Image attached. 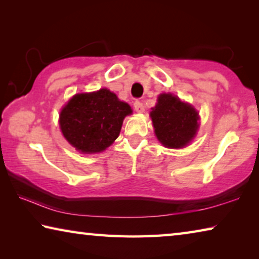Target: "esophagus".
Returning a JSON list of instances; mask_svg holds the SVG:
<instances>
[{
    "mask_svg": "<svg viewBox=\"0 0 259 259\" xmlns=\"http://www.w3.org/2000/svg\"><path fill=\"white\" fill-rule=\"evenodd\" d=\"M134 107H135V111L137 113H143L145 111V107H144V104L142 102H139V100H136L134 103Z\"/></svg>",
    "mask_w": 259,
    "mask_h": 259,
    "instance_id": "1",
    "label": "esophagus"
}]
</instances>
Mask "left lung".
I'll list each match as a JSON object with an SVG mask.
<instances>
[{
  "label": "left lung",
  "instance_id": "1",
  "mask_svg": "<svg viewBox=\"0 0 259 259\" xmlns=\"http://www.w3.org/2000/svg\"><path fill=\"white\" fill-rule=\"evenodd\" d=\"M150 115L156 138L168 148L186 146L199 129L198 111L171 94H161Z\"/></svg>",
  "mask_w": 259,
  "mask_h": 259
}]
</instances>
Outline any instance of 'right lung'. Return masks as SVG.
Wrapping results in <instances>:
<instances>
[{
    "label": "right lung",
    "instance_id": "right-lung-1",
    "mask_svg": "<svg viewBox=\"0 0 259 259\" xmlns=\"http://www.w3.org/2000/svg\"><path fill=\"white\" fill-rule=\"evenodd\" d=\"M133 113L128 104L108 89L77 94L61 109L59 125L64 137L84 154L99 153L111 146L126 115Z\"/></svg>",
    "mask_w": 259,
    "mask_h": 259
}]
</instances>
